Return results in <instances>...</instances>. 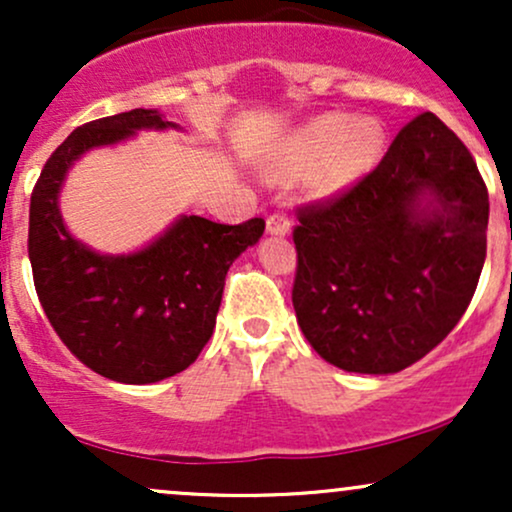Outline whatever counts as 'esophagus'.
<instances>
[{"label": "esophagus", "instance_id": "1", "mask_svg": "<svg viewBox=\"0 0 512 512\" xmlns=\"http://www.w3.org/2000/svg\"><path fill=\"white\" fill-rule=\"evenodd\" d=\"M267 231L272 236H286L291 231V219L286 211H274V214L267 216Z\"/></svg>", "mask_w": 512, "mask_h": 512}]
</instances>
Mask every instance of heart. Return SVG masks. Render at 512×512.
I'll use <instances>...</instances> for the list:
<instances>
[{"label": "heart", "mask_w": 512, "mask_h": 512, "mask_svg": "<svg viewBox=\"0 0 512 512\" xmlns=\"http://www.w3.org/2000/svg\"><path fill=\"white\" fill-rule=\"evenodd\" d=\"M383 139V127L370 117L351 122L342 113L320 115L286 139L276 158V173L298 175L308 170L305 182L313 195H339L373 168Z\"/></svg>", "instance_id": "obj_1"}]
</instances>
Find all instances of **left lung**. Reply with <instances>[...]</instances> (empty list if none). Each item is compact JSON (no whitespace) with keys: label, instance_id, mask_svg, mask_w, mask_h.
I'll return each mask as SVG.
<instances>
[{"label":"left lung","instance_id":"8db88e82","mask_svg":"<svg viewBox=\"0 0 512 512\" xmlns=\"http://www.w3.org/2000/svg\"><path fill=\"white\" fill-rule=\"evenodd\" d=\"M431 194L437 207H420ZM293 308L349 373L409 368L460 322L486 260L489 190L469 149L424 113L339 195L296 209Z\"/></svg>","mask_w":512,"mask_h":512}]
</instances>
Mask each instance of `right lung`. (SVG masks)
Returning <instances> with one entry per match:
<instances>
[{
	"label": "right lung",
	"instance_id": "obj_1",
	"mask_svg": "<svg viewBox=\"0 0 512 512\" xmlns=\"http://www.w3.org/2000/svg\"><path fill=\"white\" fill-rule=\"evenodd\" d=\"M168 125L156 110L134 108L76 127L45 161L31 195L28 257L52 330L86 368L127 385L158 383L197 361L214 332L228 267L264 231V219L228 226L182 216L149 248L122 257L69 236L57 209L67 168L93 146Z\"/></svg>",
	"mask_w": 512,
	"mask_h": 512
}]
</instances>
